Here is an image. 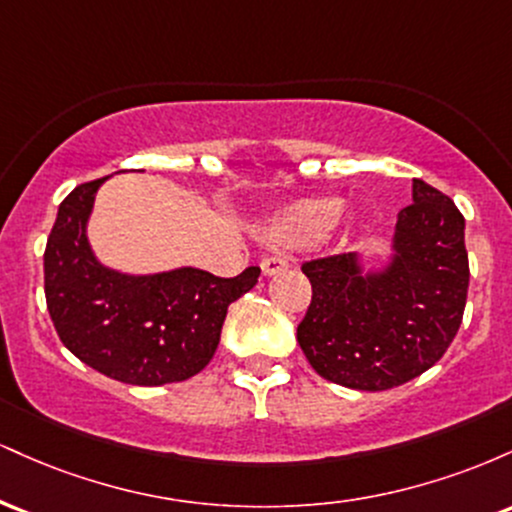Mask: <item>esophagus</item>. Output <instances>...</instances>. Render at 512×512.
Instances as JSON below:
<instances>
[{
	"label": "esophagus",
	"instance_id": "1",
	"mask_svg": "<svg viewBox=\"0 0 512 512\" xmlns=\"http://www.w3.org/2000/svg\"><path fill=\"white\" fill-rule=\"evenodd\" d=\"M284 269H289V257H284V255H267L262 260L264 276L279 274V272H284Z\"/></svg>",
	"mask_w": 512,
	"mask_h": 512
}]
</instances>
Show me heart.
Listing matches in <instances>:
<instances>
[{"instance_id": "heart-1", "label": "heart", "mask_w": 512, "mask_h": 512, "mask_svg": "<svg viewBox=\"0 0 512 512\" xmlns=\"http://www.w3.org/2000/svg\"><path fill=\"white\" fill-rule=\"evenodd\" d=\"M339 216H342V204L337 199H305L272 219L267 233L276 243H315L337 226Z\"/></svg>"}]
</instances>
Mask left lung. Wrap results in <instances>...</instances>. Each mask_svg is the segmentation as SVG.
I'll return each instance as SVG.
<instances>
[{
    "label": "left lung",
    "instance_id": "1",
    "mask_svg": "<svg viewBox=\"0 0 512 512\" xmlns=\"http://www.w3.org/2000/svg\"><path fill=\"white\" fill-rule=\"evenodd\" d=\"M395 250L385 272L368 276L351 252L301 264L313 298L296 337L330 383L392 390L440 361L460 330L469 260L455 202L414 180V204L399 211Z\"/></svg>",
    "mask_w": 512,
    "mask_h": 512
}]
</instances>
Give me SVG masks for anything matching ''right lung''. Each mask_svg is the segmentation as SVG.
<instances>
[{"instance_id":"obj_1","label":"right lung","mask_w":512,"mask_h":512,"mask_svg":"<svg viewBox=\"0 0 512 512\" xmlns=\"http://www.w3.org/2000/svg\"><path fill=\"white\" fill-rule=\"evenodd\" d=\"M105 178L74 187L57 211L45 248V301L72 354L127 385L192 378L214 356L228 305L260 279L248 267L233 279L202 269L129 276L96 262L86 240L93 197Z\"/></svg>"}]
</instances>
